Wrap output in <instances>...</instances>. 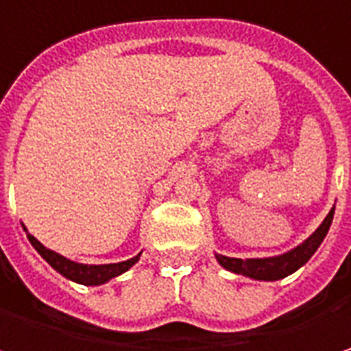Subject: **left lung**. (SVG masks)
Segmentation results:
<instances>
[{
    "label": "left lung",
    "instance_id": "left-lung-1",
    "mask_svg": "<svg viewBox=\"0 0 351 351\" xmlns=\"http://www.w3.org/2000/svg\"><path fill=\"white\" fill-rule=\"evenodd\" d=\"M332 218H334V208L328 212L324 221L320 223V228L313 236L289 253H282L277 257H265V259H236V257H226V255H216V259L221 267H226L228 271L237 273V275H245L257 281H277L295 273L298 267H302L313 257L314 252L320 247V243L326 237Z\"/></svg>",
    "mask_w": 351,
    "mask_h": 351
}]
</instances>
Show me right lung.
I'll return each mask as SVG.
<instances>
[{"label":"right lung","mask_w":351,"mask_h":351,"mask_svg":"<svg viewBox=\"0 0 351 351\" xmlns=\"http://www.w3.org/2000/svg\"><path fill=\"white\" fill-rule=\"evenodd\" d=\"M27 237H29V241L33 243V247L43 255V259H45L49 265L54 267L60 275H64L70 281L82 282V285H101V282H108L110 279L117 277V275L125 273L131 265H135V263L139 261V255H141V253H139V255L131 257L128 261L110 263V265H82V263H74V261H70L66 257H62V255H58V253L47 250V247H45L38 239H35V237L31 236V234H27Z\"/></svg>","instance_id":"1"}]
</instances>
